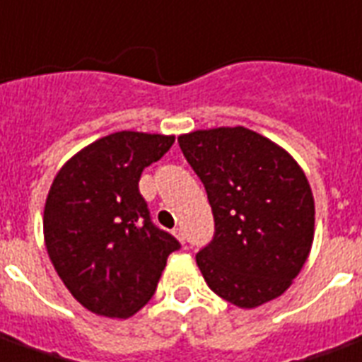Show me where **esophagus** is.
<instances>
[{
	"label": "esophagus",
	"instance_id": "obj_1",
	"mask_svg": "<svg viewBox=\"0 0 362 362\" xmlns=\"http://www.w3.org/2000/svg\"><path fill=\"white\" fill-rule=\"evenodd\" d=\"M173 233H175V237H176V239H178V241L186 243V233H184V230H182V228H176V230L173 231Z\"/></svg>",
	"mask_w": 362,
	"mask_h": 362
}]
</instances>
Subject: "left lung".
Masks as SVG:
<instances>
[{
    "label": "left lung",
    "instance_id": "1",
    "mask_svg": "<svg viewBox=\"0 0 362 362\" xmlns=\"http://www.w3.org/2000/svg\"><path fill=\"white\" fill-rule=\"evenodd\" d=\"M206 189L214 237L195 260L212 292L237 308L275 300L310 256L315 203L292 156L245 127L178 136Z\"/></svg>",
    "mask_w": 362,
    "mask_h": 362
}]
</instances>
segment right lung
<instances>
[{"label": "right lung", "instance_id": "right-lung-1", "mask_svg": "<svg viewBox=\"0 0 362 362\" xmlns=\"http://www.w3.org/2000/svg\"><path fill=\"white\" fill-rule=\"evenodd\" d=\"M175 136L121 131L96 140L54 176L43 212L52 266L83 308L127 319L150 302L180 243L153 226L138 180Z\"/></svg>", "mask_w": 362, "mask_h": 362}]
</instances>
